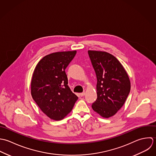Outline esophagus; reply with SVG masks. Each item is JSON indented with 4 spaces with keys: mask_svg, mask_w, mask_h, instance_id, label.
I'll list each match as a JSON object with an SVG mask.
<instances>
[{
    "mask_svg": "<svg viewBox=\"0 0 156 156\" xmlns=\"http://www.w3.org/2000/svg\"><path fill=\"white\" fill-rule=\"evenodd\" d=\"M85 94H86L85 92H83V93H81V94H80V95L81 97H82V96H84Z\"/></svg>",
    "mask_w": 156,
    "mask_h": 156,
    "instance_id": "obj_1",
    "label": "esophagus"
}]
</instances>
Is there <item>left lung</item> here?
<instances>
[{"instance_id":"obj_1","label":"left lung","mask_w":156,"mask_h":156,"mask_svg":"<svg viewBox=\"0 0 156 156\" xmlns=\"http://www.w3.org/2000/svg\"><path fill=\"white\" fill-rule=\"evenodd\" d=\"M97 78V99L94 111L104 118L114 116L124 104L129 93V76L119 60L104 51H88Z\"/></svg>"}]
</instances>
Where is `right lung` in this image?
<instances>
[{
	"label": "right lung",
	"mask_w": 156,
	"mask_h": 156,
	"mask_svg": "<svg viewBox=\"0 0 156 156\" xmlns=\"http://www.w3.org/2000/svg\"><path fill=\"white\" fill-rule=\"evenodd\" d=\"M76 51L52 53L36 65L32 73L31 94L40 110L50 119L60 121L72 110L78 96L67 86L65 69Z\"/></svg>",
	"instance_id": "1"
}]
</instances>
